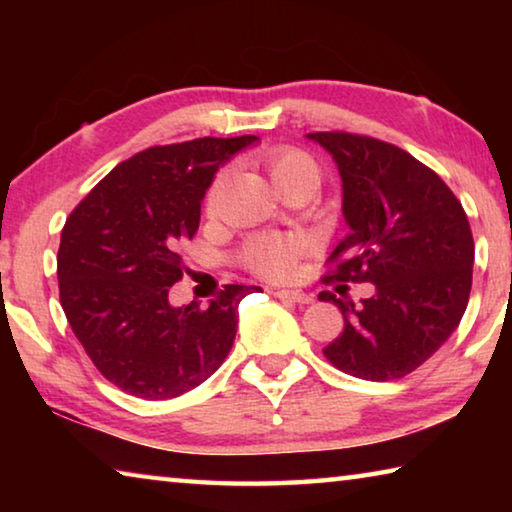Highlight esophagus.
<instances>
[{
    "label": "esophagus",
    "instance_id": "1",
    "mask_svg": "<svg viewBox=\"0 0 512 512\" xmlns=\"http://www.w3.org/2000/svg\"><path fill=\"white\" fill-rule=\"evenodd\" d=\"M275 298L280 300H289V302H298V305H311L314 298L309 296V293H302V291H289V289H280L275 291Z\"/></svg>",
    "mask_w": 512,
    "mask_h": 512
}]
</instances>
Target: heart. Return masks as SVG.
Returning a JSON list of instances; mask_svg holds the SVG:
<instances>
[{
  "instance_id": "heart-1",
  "label": "heart",
  "mask_w": 512,
  "mask_h": 512,
  "mask_svg": "<svg viewBox=\"0 0 512 512\" xmlns=\"http://www.w3.org/2000/svg\"><path fill=\"white\" fill-rule=\"evenodd\" d=\"M268 173L273 183L282 194L291 192L296 187H311L316 192L320 183V167L307 151L296 149V146H280L268 153L266 158ZM225 183H228V169H221L212 180L210 189L205 196V207L214 212L219 207ZM300 255V244L296 239L275 237V235H259L253 237L244 248L246 264L253 268L257 275H264L268 280H287L296 268V259Z\"/></svg>"
}]
</instances>
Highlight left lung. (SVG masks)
I'll use <instances>...</instances> for the list:
<instances>
[{"instance_id":"1","label":"left lung","mask_w":512,"mask_h":512,"mask_svg":"<svg viewBox=\"0 0 512 512\" xmlns=\"http://www.w3.org/2000/svg\"><path fill=\"white\" fill-rule=\"evenodd\" d=\"M339 167L350 225L323 282H372L354 307L323 291L343 332L323 350L352 377L391 381L420 368L461 323L472 289L474 239L463 205L427 164L368 135L309 133Z\"/></svg>"}]
</instances>
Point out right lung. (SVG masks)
Returning a JSON list of instances; mask_svg holds the SVG:
<instances>
[{
    "instance_id": "right-lung-1",
    "label": "right lung",
    "mask_w": 512,
    "mask_h": 512,
    "mask_svg": "<svg viewBox=\"0 0 512 512\" xmlns=\"http://www.w3.org/2000/svg\"><path fill=\"white\" fill-rule=\"evenodd\" d=\"M257 140L198 137L119 162L67 216L58 248L60 305L94 366L121 391L169 400L212 375L237 334L248 293L225 284L201 305L173 307L183 246L196 235L214 173Z\"/></svg>"
}]
</instances>
